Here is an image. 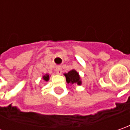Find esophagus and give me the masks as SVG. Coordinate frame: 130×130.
Wrapping results in <instances>:
<instances>
[{"mask_svg": "<svg viewBox=\"0 0 130 130\" xmlns=\"http://www.w3.org/2000/svg\"><path fill=\"white\" fill-rule=\"evenodd\" d=\"M61 72H62V69H61V67H57L56 68V72L57 74H61Z\"/></svg>", "mask_w": 130, "mask_h": 130, "instance_id": "1", "label": "esophagus"}]
</instances>
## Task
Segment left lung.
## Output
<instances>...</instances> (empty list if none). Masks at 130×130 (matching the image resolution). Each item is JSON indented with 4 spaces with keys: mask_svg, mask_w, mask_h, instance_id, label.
Here are the masks:
<instances>
[{
    "mask_svg": "<svg viewBox=\"0 0 130 130\" xmlns=\"http://www.w3.org/2000/svg\"><path fill=\"white\" fill-rule=\"evenodd\" d=\"M64 76L66 77V80L68 84H77L78 85H80L82 84L79 73L74 69H72L68 73L64 74Z\"/></svg>",
    "mask_w": 130,
    "mask_h": 130,
    "instance_id": "left-lung-1",
    "label": "left lung"
}]
</instances>
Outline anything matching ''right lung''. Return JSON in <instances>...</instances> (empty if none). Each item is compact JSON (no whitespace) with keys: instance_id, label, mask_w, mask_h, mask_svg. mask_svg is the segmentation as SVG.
Masks as SVG:
<instances>
[{"instance_id":"obj_1","label":"right lung","mask_w":130,"mask_h":130,"mask_svg":"<svg viewBox=\"0 0 130 130\" xmlns=\"http://www.w3.org/2000/svg\"><path fill=\"white\" fill-rule=\"evenodd\" d=\"M43 79L45 80V81H46L47 82L48 80H49V75H48V74H45L44 76L43 77Z\"/></svg>"}]
</instances>
